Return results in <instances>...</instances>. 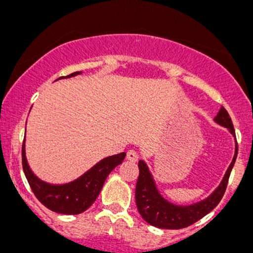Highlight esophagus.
<instances>
[{
  "mask_svg": "<svg viewBox=\"0 0 253 253\" xmlns=\"http://www.w3.org/2000/svg\"><path fill=\"white\" fill-rule=\"evenodd\" d=\"M126 158L128 159L129 162H136L138 161V153L135 152V151H133V150H129V151H127V155H126Z\"/></svg>",
  "mask_w": 253,
  "mask_h": 253,
  "instance_id": "34e87169",
  "label": "esophagus"
}]
</instances>
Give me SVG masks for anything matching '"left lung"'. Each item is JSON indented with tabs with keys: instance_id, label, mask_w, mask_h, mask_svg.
<instances>
[{
	"instance_id": "left-lung-1",
	"label": "left lung",
	"mask_w": 253,
	"mask_h": 253,
	"mask_svg": "<svg viewBox=\"0 0 253 253\" xmlns=\"http://www.w3.org/2000/svg\"><path fill=\"white\" fill-rule=\"evenodd\" d=\"M214 123L227 128L228 132L236 139L233 124H232L227 110L223 107L220 108L216 117L214 118ZM237 153L238 146L236 140L233 159L226 170L221 182L219 183V185L213 190L211 195H208L201 201L191 203V205H176V203L170 202L169 200L165 199L157 188L156 181L147 164L144 161H139V177L135 185V203L141 217L155 227L179 229L188 227L201 217L207 215L211 211H213L216 207L217 203L223 196L229 173H231L232 168L236 162Z\"/></svg>"
}]
</instances>
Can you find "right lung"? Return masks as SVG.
Here are the masks:
<instances>
[{
  "label": "right lung",
  "instance_id": "right-lung-1",
  "mask_svg": "<svg viewBox=\"0 0 253 253\" xmlns=\"http://www.w3.org/2000/svg\"><path fill=\"white\" fill-rule=\"evenodd\" d=\"M81 74L82 72L77 71L69 76L60 78H70ZM125 156L126 153L121 152L118 155L106 157L74 181L62 183V184H53V183L40 179L32 171L26 158L25 140L22 144V168H24L25 176L30 183L34 195L46 208L56 213L68 214V215L81 214L88 210L97 199L110 171L123 163Z\"/></svg>",
  "mask_w": 253,
  "mask_h": 253
}]
</instances>
